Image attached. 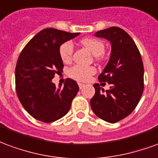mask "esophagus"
Segmentation results:
<instances>
[{
    "mask_svg": "<svg viewBox=\"0 0 158 158\" xmlns=\"http://www.w3.org/2000/svg\"><path fill=\"white\" fill-rule=\"evenodd\" d=\"M78 85H79V88H80V89H82V88L86 86V85L83 83H78Z\"/></svg>",
    "mask_w": 158,
    "mask_h": 158,
    "instance_id": "obj_1",
    "label": "esophagus"
}]
</instances>
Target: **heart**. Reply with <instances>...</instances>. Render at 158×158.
Segmentation results:
<instances>
[{
    "label": "heart",
    "instance_id": "b5f03b06",
    "mask_svg": "<svg viewBox=\"0 0 158 158\" xmlns=\"http://www.w3.org/2000/svg\"><path fill=\"white\" fill-rule=\"evenodd\" d=\"M81 44L87 48L94 56H99L104 52V44L101 40L94 38H86L81 41ZM73 54V45L71 42L64 43L60 48V56L62 61L67 63L71 60ZM95 68L82 66V65H74L69 70L70 77L76 80L85 81H87L93 74L95 73Z\"/></svg>",
    "mask_w": 158,
    "mask_h": 158
}]
</instances>
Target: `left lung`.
<instances>
[{
  "instance_id": "left-lung-1",
  "label": "left lung",
  "mask_w": 158,
  "mask_h": 158,
  "mask_svg": "<svg viewBox=\"0 0 158 158\" xmlns=\"http://www.w3.org/2000/svg\"><path fill=\"white\" fill-rule=\"evenodd\" d=\"M94 35L111 44L109 62L98 76L100 82L110 84V89L104 92L99 84H94L91 108L98 118L114 124L127 117L140 101L144 88L143 63L135 44L125 30L112 27Z\"/></svg>"
}]
</instances>
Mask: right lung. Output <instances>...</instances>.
Instances as JSON below:
<instances>
[{
  "instance_id": "add662e5",
  "label": "right lung",
  "mask_w": 158,
  "mask_h": 158,
  "mask_svg": "<svg viewBox=\"0 0 158 158\" xmlns=\"http://www.w3.org/2000/svg\"><path fill=\"white\" fill-rule=\"evenodd\" d=\"M79 34L45 28L27 43L18 57L15 70L18 98L27 112L38 120L50 123L62 118L77 94L76 81L66 78L64 87H56L52 79L64 67L60 46Z\"/></svg>"
}]
</instances>
